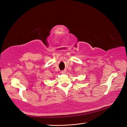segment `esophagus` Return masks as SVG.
<instances>
[{
    "instance_id": "esophagus-1",
    "label": "esophagus",
    "mask_w": 127,
    "mask_h": 127,
    "mask_svg": "<svg viewBox=\"0 0 127 127\" xmlns=\"http://www.w3.org/2000/svg\"><path fill=\"white\" fill-rule=\"evenodd\" d=\"M61 73H62V74H65V73H66V71H65V70H63V71H61Z\"/></svg>"
}]
</instances>
